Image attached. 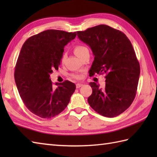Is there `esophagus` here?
Wrapping results in <instances>:
<instances>
[{
  "mask_svg": "<svg viewBox=\"0 0 157 157\" xmlns=\"http://www.w3.org/2000/svg\"><path fill=\"white\" fill-rule=\"evenodd\" d=\"M82 86H83V84H76V88H79L82 87Z\"/></svg>",
  "mask_w": 157,
  "mask_h": 157,
  "instance_id": "1",
  "label": "esophagus"
}]
</instances>
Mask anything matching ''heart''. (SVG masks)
<instances>
[{
	"mask_svg": "<svg viewBox=\"0 0 157 157\" xmlns=\"http://www.w3.org/2000/svg\"><path fill=\"white\" fill-rule=\"evenodd\" d=\"M88 51H88V48L84 45H77L74 48V52L75 53V55L79 58H81L86 52H88ZM65 58H66V54H65L64 53V54H63L62 56L61 61H64ZM72 76H73V78H74L75 79H80L81 78L80 75H79V74H74Z\"/></svg>",
	"mask_w": 157,
	"mask_h": 157,
	"instance_id": "obj_1",
	"label": "heart"
}]
</instances>
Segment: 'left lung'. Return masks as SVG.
I'll list each match as a JSON object with an SVG mask.
<instances>
[{"label": "left lung", "mask_w": 157, "mask_h": 157, "mask_svg": "<svg viewBox=\"0 0 157 157\" xmlns=\"http://www.w3.org/2000/svg\"><path fill=\"white\" fill-rule=\"evenodd\" d=\"M78 38L89 45L94 60L90 76L105 74V88L90 82L92 94L88 101L98 114L115 117L129 107L136 97L140 73V63L131 42L122 32L98 25L77 32Z\"/></svg>", "instance_id": "left-lung-1"}]
</instances>
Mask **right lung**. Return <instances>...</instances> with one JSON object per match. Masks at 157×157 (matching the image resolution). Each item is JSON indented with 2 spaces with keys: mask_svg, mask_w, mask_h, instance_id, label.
<instances>
[{
  "mask_svg": "<svg viewBox=\"0 0 157 157\" xmlns=\"http://www.w3.org/2000/svg\"><path fill=\"white\" fill-rule=\"evenodd\" d=\"M76 32L48 29L32 36L22 46L15 67V81L26 107L34 115L49 119L61 113L69 104L75 84L66 80L56 83L50 79L58 70L65 46Z\"/></svg>",
  "mask_w": 157,
  "mask_h": 157,
  "instance_id": "add662e5",
  "label": "right lung"
}]
</instances>
